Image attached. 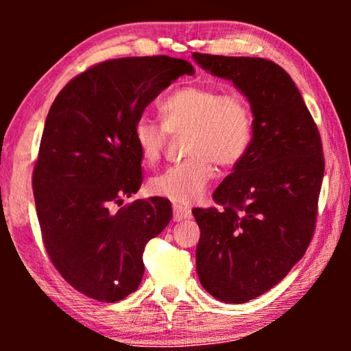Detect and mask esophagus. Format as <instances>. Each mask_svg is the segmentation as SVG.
I'll return each mask as SVG.
<instances>
[{"label":"esophagus","mask_w":351,"mask_h":351,"mask_svg":"<svg viewBox=\"0 0 351 351\" xmlns=\"http://www.w3.org/2000/svg\"><path fill=\"white\" fill-rule=\"evenodd\" d=\"M172 213H174V222H180V220L191 217L190 208H186V206H182V204L172 206Z\"/></svg>","instance_id":"34e87169"}]
</instances>
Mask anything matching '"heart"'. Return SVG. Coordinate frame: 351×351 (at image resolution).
Returning <instances> with one entry per match:
<instances>
[{
  "mask_svg": "<svg viewBox=\"0 0 351 351\" xmlns=\"http://www.w3.org/2000/svg\"><path fill=\"white\" fill-rule=\"evenodd\" d=\"M160 112L162 124L147 117L134 124V142L142 161L155 165L165 150L167 132L185 129L189 158L153 177L150 191L174 203L191 204L214 179L215 162L232 167L247 153L252 142L251 108L241 94L193 84L167 95Z\"/></svg>",
  "mask_w": 351,
  "mask_h": 351,
  "instance_id": "heart-1",
  "label": "heart"
}]
</instances>
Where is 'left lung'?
<instances>
[{
  "mask_svg": "<svg viewBox=\"0 0 351 351\" xmlns=\"http://www.w3.org/2000/svg\"><path fill=\"white\" fill-rule=\"evenodd\" d=\"M193 59L232 81L254 117L251 147L213 195L223 209L191 210L201 230V286L238 305L270 291L304 257L318 214L323 148L299 89L275 62L198 52Z\"/></svg>",
  "mask_w": 351,
  "mask_h": 351,
  "instance_id": "1",
  "label": "left lung"
}]
</instances>
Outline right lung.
Instances as JSON below:
<instances>
[{
  "label": "right lung",
  "instance_id": "add662e5",
  "mask_svg": "<svg viewBox=\"0 0 351 351\" xmlns=\"http://www.w3.org/2000/svg\"><path fill=\"white\" fill-rule=\"evenodd\" d=\"M193 73L167 56L113 59L71 80L51 105L33 171L36 214L54 267L90 299L112 304L136 291L145 244L171 222V201L160 196L108 208L142 185L134 124Z\"/></svg>",
  "mask_w": 351,
  "mask_h": 351
}]
</instances>
